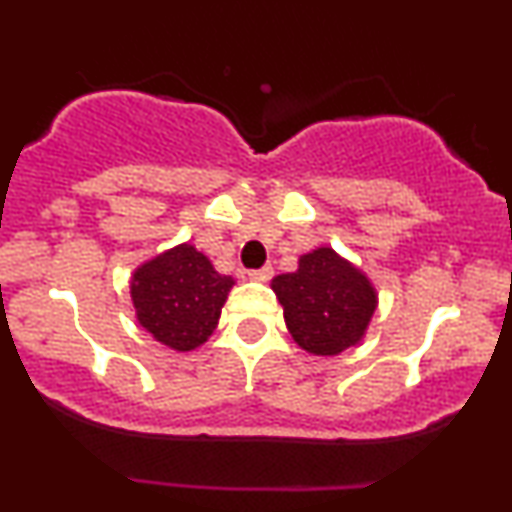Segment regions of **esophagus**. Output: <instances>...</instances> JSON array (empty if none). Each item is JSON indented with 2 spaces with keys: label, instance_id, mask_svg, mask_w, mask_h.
<instances>
[{
  "label": "esophagus",
  "instance_id": "esophagus-1",
  "mask_svg": "<svg viewBox=\"0 0 512 512\" xmlns=\"http://www.w3.org/2000/svg\"><path fill=\"white\" fill-rule=\"evenodd\" d=\"M248 276L252 281H269L274 276V267L272 264H264L260 269H250Z\"/></svg>",
  "mask_w": 512,
  "mask_h": 512
}]
</instances>
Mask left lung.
<instances>
[{"instance_id":"left-lung-1","label":"left lung","mask_w":512,"mask_h":512,"mask_svg":"<svg viewBox=\"0 0 512 512\" xmlns=\"http://www.w3.org/2000/svg\"><path fill=\"white\" fill-rule=\"evenodd\" d=\"M272 289L291 337L315 356H337L361 342L378 305L368 276L332 248L303 255L296 272L274 276Z\"/></svg>"}]
</instances>
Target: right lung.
<instances>
[{
  "instance_id": "1",
  "label": "right lung",
  "mask_w": 512,
  "mask_h": 512,
  "mask_svg": "<svg viewBox=\"0 0 512 512\" xmlns=\"http://www.w3.org/2000/svg\"><path fill=\"white\" fill-rule=\"evenodd\" d=\"M233 279L219 274L207 255L182 243L154 257L132 276L137 320L156 342L192 351L216 330Z\"/></svg>"
}]
</instances>
